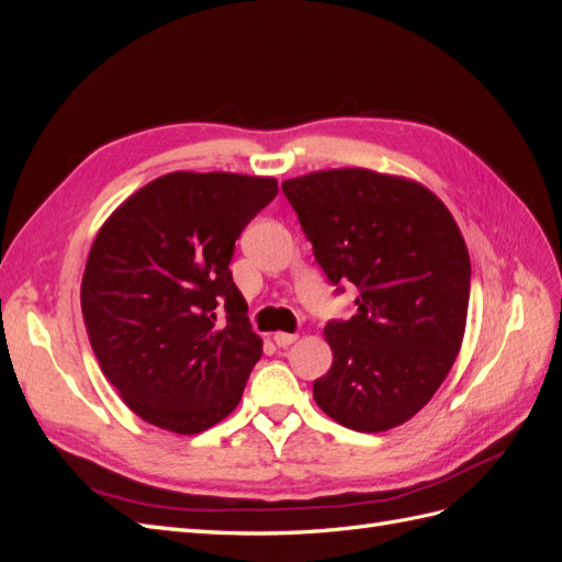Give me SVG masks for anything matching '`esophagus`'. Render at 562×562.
Instances as JSON below:
<instances>
[{
	"instance_id": "1",
	"label": "esophagus",
	"mask_w": 562,
	"mask_h": 562,
	"mask_svg": "<svg viewBox=\"0 0 562 562\" xmlns=\"http://www.w3.org/2000/svg\"><path fill=\"white\" fill-rule=\"evenodd\" d=\"M271 339H274L277 347H288V345L295 342L297 335H295V333H281V330H279V333L271 335Z\"/></svg>"
}]
</instances>
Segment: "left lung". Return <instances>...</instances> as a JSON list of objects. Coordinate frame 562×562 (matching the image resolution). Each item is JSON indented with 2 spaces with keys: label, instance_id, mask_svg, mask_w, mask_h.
Here are the masks:
<instances>
[{
  "label": "left lung",
  "instance_id": "left-lung-1",
  "mask_svg": "<svg viewBox=\"0 0 562 562\" xmlns=\"http://www.w3.org/2000/svg\"><path fill=\"white\" fill-rule=\"evenodd\" d=\"M330 283L359 288V312L323 335L333 366L314 401L347 429L380 434L415 417L462 347L471 262L452 213L427 187L368 168L281 182Z\"/></svg>",
  "mask_w": 562,
  "mask_h": 562
}]
</instances>
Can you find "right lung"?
<instances>
[{"label": "right lung", "mask_w": 562, "mask_h": 562, "mask_svg": "<svg viewBox=\"0 0 562 562\" xmlns=\"http://www.w3.org/2000/svg\"><path fill=\"white\" fill-rule=\"evenodd\" d=\"M277 192L274 178L176 171L98 229L81 279L83 323L103 375L147 424L192 436L239 405L262 339L229 262Z\"/></svg>", "instance_id": "obj_1"}]
</instances>
